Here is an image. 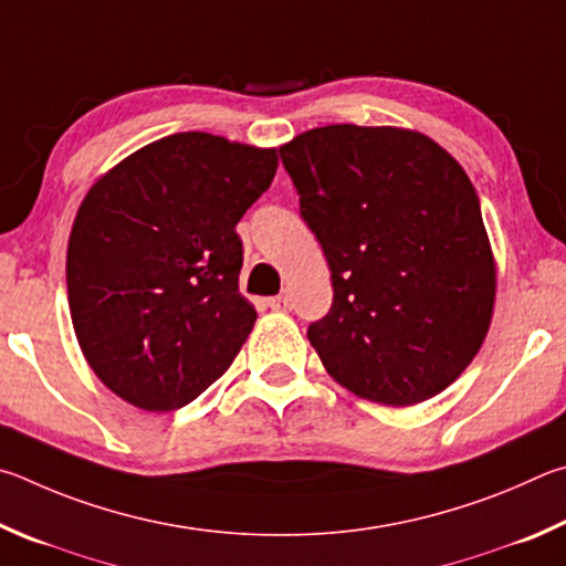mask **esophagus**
<instances>
[{
    "label": "esophagus",
    "mask_w": 566,
    "mask_h": 566,
    "mask_svg": "<svg viewBox=\"0 0 566 566\" xmlns=\"http://www.w3.org/2000/svg\"><path fill=\"white\" fill-rule=\"evenodd\" d=\"M268 308H271V311H289V298H285V295H275V298H268Z\"/></svg>",
    "instance_id": "1"
}]
</instances>
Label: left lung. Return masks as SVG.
Returning <instances> with one entry per match:
<instances>
[{"label":"left lung","mask_w":566,"mask_h":566,"mask_svg":"<svg viewBox=\"0 0 566 566\" xmlns=\"http://www.w3.org/2000/svg\"><path fill=\"white\" fill-rule=\"evenodd\" d=\"M301 218L331 265L308 340L363 398L415 405L462 375L488 335L494 261L468 174L432 138L333 124L281 146Z\"/></svg>","instance_id":"obj_1"}]
</instances>
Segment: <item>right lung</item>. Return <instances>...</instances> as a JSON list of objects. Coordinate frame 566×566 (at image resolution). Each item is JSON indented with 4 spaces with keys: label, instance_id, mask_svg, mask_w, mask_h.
Returning <instances> with one entry per match:
<instances>
[{
    "label": "right lung",
    "instance_id": "add662e5",
    "mask_svg": "<svg viewBox=\"0 0 566 566\" xmlns=\"http://www.w3.org/2000/svg\"><path fill=\"white\" fill-rule=\"evenodd\" d=\"M277 168L275 148L186 132L138 148L86 193L69 238L78 345L118 398L178 410L228 370L253 331L235 226Z\"/></svg>",
    "mask_w": 566,
    "mask_h": 566
}]
</instances>
